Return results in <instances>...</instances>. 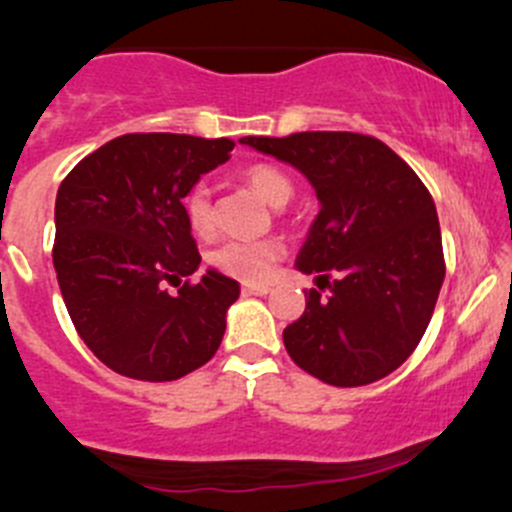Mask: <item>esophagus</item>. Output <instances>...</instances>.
Returning a JSON list of instances; mask_svg holds the SVG:
<instances>
[{"label": "esophagus", "instance_id": "1", "mask_svg": "<svg viewBox=\"0 0 512 512\" xmlns=\"http://www.w3.org/2000/svg\"><path fill=\"white\" fill-rule=\"evenodd\" d=\"M270 285H242V294H270Z\"/></svg>", "mask_w": 512, "mask_h": 512}]
</instances>
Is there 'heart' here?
<instances>
[{
  "instance_id": "heart-1",
  "label": "heart",
  "mask_w": 512,
  "mask_h": 512,
  "mask_svg": "<svg viewBox=\"0 0 512 512\" xmlns=\"http://www.w3.org/2000/svg\"><path fill=\"white\" fill-rule=\"evenodd\" d=\"M242 180L260 195L265 203L285 205L294 193L292 180L272 163H252L242 170ZM183 213L190 230L195 235L205 237L215 230V210L213 195L208 185H195L183 200ZM285 247L282 242L265 237V240H227L210 252V265L223 275L235 277L242 282H265L270 277L272 267L280 260Z\"/></svg>"
}]
</instances>
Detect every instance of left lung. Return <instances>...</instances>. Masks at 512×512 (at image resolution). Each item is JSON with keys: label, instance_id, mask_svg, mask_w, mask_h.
I'll return each mask as SVG.
<instances>
[{"label": "left lung", "instance_id": "left-lung-1", "mask_svg": "<svg viewBox=\"0 0 512 512\" xmlns=\"http://www.w3.org/2000/svg\"><path fill=\"white\" fill-rule=\"evenodd\" d=\"M240 143L297 168L319 200L297 255L317 289L304 292V314L282 332L287 354L324 384L384 379L418 347L446 277L431 193L386 143L361 133Z\"/></svg>", "mask_w": 512, "mask_h": 512}]
</instances>
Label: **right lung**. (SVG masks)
<instances>
[{
  "instance_id": "1",
  "label": "right lung",
  "mask_w": 512,
  "mask_h": 512,
  "mask_svg": "<svg viewBox=\"0 0 512 512\" xmlns=\"http://www.w3.org/2000/svg\"><path fill=\"white\" fill-rule=\"evenodd\" d=\"M230 138L128 133L74 165L54 208V270L86 347L128 379L173 381L218 352L240 285L200 282L183 198L223 165ZM186 282H182V277ZM179 287L170 295L167 285Z\"/></svg>"
}]
</instances>
